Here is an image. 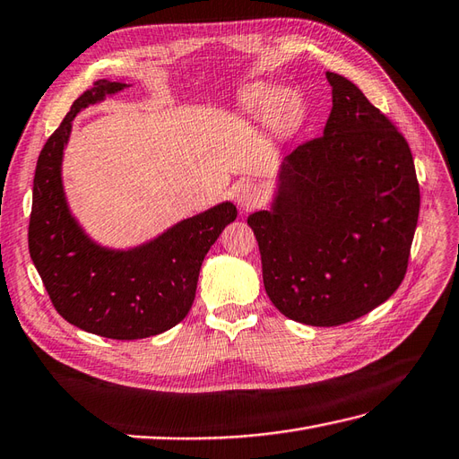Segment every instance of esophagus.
I'll return each mask as SVG.
<instances>
[{"label":"esophagus","instance_id":"esophagus-1","mask_svg":"<svg viewBox=\"0 0 459 459\" xmlns=\"http://www.w3.org/2000/svg\"><path fill=\"white\" fill-rule=\"evenodd\" d=\"M237 204L244 211H252L262 205V191L252 181H244L237 189Z\"/></svg>","mask_w":459,"mask_h":459}]
</instances>
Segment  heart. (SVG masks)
I'll return each instance as SVG.
<instances>
[{
	"instance_id": "heart-1",
	"label": "heart",
	"mask_w": 459,
	"mask_h": 459,
	"mask_svg": "<svg viewBox=\"0 0 459 459\" xmlns=\"http://www.w3.org/2000/svg\"><path fill=\"white\" fill-rule=\"evenodd\" d=\"M244 101L255 111L272 115V119L281 126H293L303 117V100L293 90L280 91L268 85H254Z\"/></svg>"
}]
</instances>
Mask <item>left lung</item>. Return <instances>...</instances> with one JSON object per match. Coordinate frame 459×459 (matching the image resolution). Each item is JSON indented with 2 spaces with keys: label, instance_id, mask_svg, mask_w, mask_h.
I'll list each match as a JSON object with an SVG mask.
<instances>
[{
  "label": "left lung",
  "instance_id": "left-lung-1",
  "mask_svg": "<svg viewBox=\"0 0 459 459\" xmlns=\"http://www.w3.org/2000/svg\"><path fill=\"white\" fill-rule=\"evenodd\" d=\"M326 80L323 136L285 156L272 209L248 217L270 301L311 326L356 321L397 291L420 209L404 136L356 83Z\"/></svg>",
  "mask_w": 459,
  "mask_h": 459
}]
</instances>
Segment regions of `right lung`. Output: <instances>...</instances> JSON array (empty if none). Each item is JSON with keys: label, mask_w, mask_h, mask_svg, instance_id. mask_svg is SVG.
<instances>
[{"label": "right lung", "mask_w": 459, "mask_h": 459, "mask_svg": "<svg viewBox=\"0 0 459 459\" xmlns=\"http://www.w3.org/2000/svg\"><path fill=\"white\" fill-rule=\"evenodd\" d=\"M125 88L129 85L123 82H95L42 146L33 181L29 252L62 318L98 336L138 340L184 321L195 299L201 264L222 229L237 219V207L225 201L131 250L100 247L83 232L64 195V146L74 117Z\"/></svg>", "instance_id": "1"}]
</instances>
